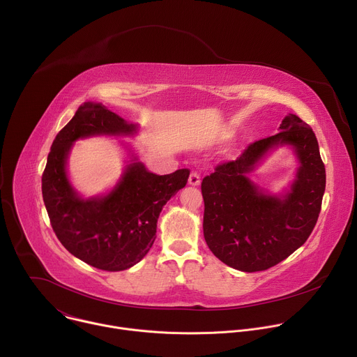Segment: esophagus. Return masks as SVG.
Wrapping results in <instances>:
<instances>
[{
	"label": "esophagus",
	"instance_id": "esophagus-1",
	"mask_svg": "<svg viewBox=\"0 0 357 357\" xmlns=\"http://www.w3.org/2000/svg\"><path fill=\"white\" fill-rule=\"evenodd\" d=\"M189 185H192V186L200 185V175L197 172H192L189 175Z\"/></svg>",
	"mask_w": 357,
	"mask_h": 357
}]
</instances>
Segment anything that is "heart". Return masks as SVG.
<instances>
[{"label":"heart","instance_id":"1","mask_svg":"<svg viewBox=\"0 0 357 357\" xmlns=\"http://www.w3.org/2000/svg\"><path fill=\"white\" fill-rule=\"evenodd\" d=\"M229 135H230V134H227V135H226V137H229Z\"/></svg>","mask_w":357,"mask_h":357}]
</instances>
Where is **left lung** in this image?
Segmentation results:
<instances>
[{"mask_svg":"<svg viewBox=\"0 0 357 357\" xmlns=\"http://www.w3.org/2000/svg\"><path fill=\"white\" fill-rule=\"evenodd\" d=\"M280 130L202 181L206 244L220 261L244 273L268 270L291 256L312 233L322 206L326 174L315 132L295 114H288ZM278 144L292 146L300 161L284 197L263 192L246 176Z\"/></svg>","mask_w":357,"mask_h":357,"instance_id":"1","label":"left lung"}]
</instances>
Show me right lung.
I'll return each instance as SVG.
<instances>
[{
    "label": "right lung",
    "mask_w": 357,
    "mask_h": 357,
    "mask_svg": "<svg viewBox=\"0 0 357 357\" xmlns=\"http://www.w3.org/2000/svg\"><path fill=\"white\" fill-rule=\"evenodd\" d=\"M135 130L106 106L86 101L58 132L42 174V196L56 237L75 257L98 270L123 271L145 257L164 205L189 178L186 168L155 175L134 158L109 195L80 197L66 175L73 142L91 135H132Z\"/></svg>",
    "instance_id": "1"
}]
</instances>
